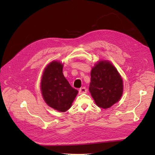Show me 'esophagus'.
<instances>
[{
    "label": "esophagus",
    "mask_w": 155,
    "mask_h": 155,
    "mask_svg": "<svg viewBox=\"0 0 155 155\" xmlns=\"http://www.w3.org/2000/svg\"><path fill=\"white\" fill-rule=\"evenodd\" d=\"M87 92V88L85 87H82L79 89V93L80 94H83V93H86Z\"/></svg>",
    "instance_id": "obj_1"
}]
</instances>
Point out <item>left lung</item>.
<instances>
[{
  "instance_id": "8db88e82",
  "label": "left lung",
  "mask_w": 155,
  "mask_h": 155,
  "mask_svg": "<svg viewBox=\"0 0 155 155\" xmlns=\"http://www.w3.org/2000/svg\"><path fill=\"white\" fill-rule=\"evenodd\" d=\"M91 76L89 91L98 107L106 109L120 99L123 79L110 62L101 61L95 64Z\"/></svg>"
}]
</instances>
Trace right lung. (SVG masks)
<instances>
[{
	"label": "right lung",
	"instance_id": "1",
	"mask_svg": "<svg viewBox=\"0 0 155 155\" xmlns=\"http://www.w3.org/2000/svg\"><path fill=\"white\" fill-rule=\"evenodd\" d=\"M63 64L54 61L45 68L41 79V93L45 103L60 112L71 107L78 91L72 88L62 73Z\"/></svg>",
	"mask_w": 155,
	"mask_h": 155
}]
</instances>
